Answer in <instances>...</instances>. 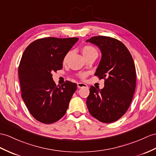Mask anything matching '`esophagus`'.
<instances>
[{"label": "esophagus", "instance_id": "34e87169", "mask_svg": "<svg viewBox=\"0 0 156 156\" xmlns=\"http://www.w3.org/2000/svg\"><path fill=\"white\" fill-rule=\"evenodd\" d=\"M77 87L78 88H87V87H88L87 85H86L85 83H78Z\"/></svg>", "mask_w": 156, "mask_h": 156}]
</instances>
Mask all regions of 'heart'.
<instances>
[{
  "instance_id": "1",
  "label": "heart",
  "mask_w": 156,
  "mask_h": 156,
  "mask_svg": "<svg viewBox=\"0 0 156 156\" xmlns=\"http://www.w3.org/2000/svg\"><path fill=\"white\" fill-rule=\"evenodd\" d=\"M81 51H82V54H83V55H84L86 58L90 54H93V53H97L95 48L93 46H91V45H84V46L81 48ZM71 54V51H68L67 53L63 58V63H66L67 62V60L69 58ZM86 75H87L86 73H83L81 75V77L85 78L86 77Z\"/></svg>"
}]
</instances>
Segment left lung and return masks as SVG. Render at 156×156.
Instances as JSON below:
<instances>
[{
	"label": "left lung",
	"instance_id": "left-lung-1",
	"mask_svg": "<svg viewBox=\"0 0 156 156\" xmlns=\"http://www.w3.org/2000/svg\"><path fill=\"white\" fill-rule=\"evenodd\" d=\"M99 48L101 62L94 75L105 79V87L90 86L87 99L90 114L104 123L122 117L128 109L136 88V67L125 45L111 37L98 36L87 40Z\"/></svg>",
	"mask_w": 156,
	"mask_h": 156
}]
</instances>
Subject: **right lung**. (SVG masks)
I'll use <instances>...</instances> for the list:
<instances>
[{
    "instance_id": "obj_1",
    "label": "right lung",
    "mask_w": 156,
    "mask_h": 156,
    "mask_svg": "<svg viewBox=\"0 0 156 156\" xmlns=\"http://www.w3.org/2000/svg\"><path fill=\"white\" fill-rule=\"evenodd\" d=\"M78 40L44 37L33 41L23 53L18 67L21 95L40 122L52 124L62 119L77 89V85L69 81L57 86L52 72L62 69L64 57Z\"/></svg>"
}]
</instances>
